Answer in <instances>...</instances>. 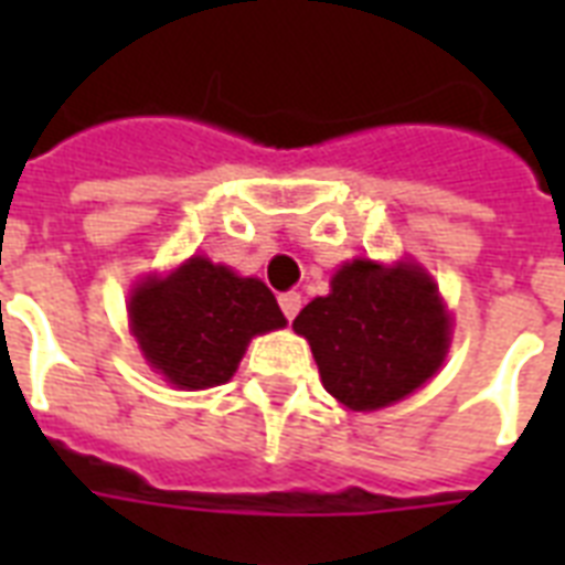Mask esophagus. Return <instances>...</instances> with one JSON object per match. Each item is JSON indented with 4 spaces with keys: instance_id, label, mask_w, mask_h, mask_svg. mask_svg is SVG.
Returning <instances> with one entry per match:
<instances>
[{
    "instance_id": "obj_1",
    "label": "esophagus",
    "mask_w": 565,
    "mask_h": 565,
    "mask_svg": "<svg viewBox=\"0 0 565 565\" xmlns=\"http://www.w3.org/2000/svg\"><path fill=\"white\" fill-rule=\"evenodd\" d=\"M278 305H281L284 317L292 319L301 310V292H296V290L281 292V296H278Z\"/></svg>"
}]
</instances>
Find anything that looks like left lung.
Returning a JSON list of instances; mask_svg holds the SVG:
<instances>
[{
  "label": "left lung",
  "mask_w": 565,
  "mask_h": 565,
  "mask_svg": "<svg viewBox=\"0 0 565 565\" xmlns=\"http://www.w3.org/2000/svg\"><path fill=\"white\" fill-rule=\"evenodd\" d=\"M292 328L310 343L322 384L352 411H377L422 386L448 349V317L419 266L352 260Z\"/></svg>",
  "instance_id": "1"
}]
</instances>
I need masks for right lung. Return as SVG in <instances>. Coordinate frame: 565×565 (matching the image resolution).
<instances>
[{
    "label": "right lung",
    "mask_w": 565,
    "mask_h": 565,
    "mask_svg": "<svg viewBox=\"0 0 565 565\" xmlns=\"http://www.w3.org/2000/svg\"><path fill=\"white\" fill-rule=\"evenodd\" d=\"M128 313L146 361L181 390L225 384L252 337L287 326L264 281L239 278L207 257L140 284Z\"/></svg>",
    "instance_id": "add662e5"
}]
</instances>
